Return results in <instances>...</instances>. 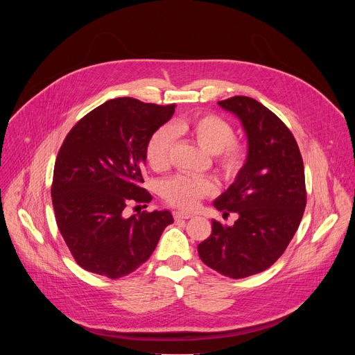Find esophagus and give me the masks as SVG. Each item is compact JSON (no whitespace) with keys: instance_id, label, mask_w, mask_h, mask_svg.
Here are the masks:
<instances>
[{"instance_id":"obj_1","label":"esophagus","mask_w":355,"mask_h":355,"mask_svg":"<svg viewBox=\"0 0 355 355\" xmlns=\"http://www.w3.org/2000/svg\"><path fill=\"white\" fill-rule=\"evenodd\" d=\"M173 216H174V219H175V220H180V219H189V218H192V215H191V214H188V212H181V211H175V212L173 214Z\"/></svg>"}]
</instances>
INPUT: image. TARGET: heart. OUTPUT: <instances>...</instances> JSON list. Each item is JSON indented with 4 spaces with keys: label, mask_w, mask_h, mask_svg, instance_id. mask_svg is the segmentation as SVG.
Instances as JSON below:
<instances>
[{
    "label": "heart",
    "mask_w": 355,
    "mask_h": 355,
    "mask_svg": "<svg viewBox=\"0 0 355 355\" xmlns=\"http://www.w3.org/2000/svg\"><path fill=\"white\" fill-rule=\"evenodd\" d=\"M175 136H187L214 155L216 167L226 180L236 178L245 166L247 148L233 137L232 125L214 114H198L178 119L171 126H162L148 137L144 156L151 170L168 168ZM215 189L211 178L175 175L162 184L160 192L167 204L181 209H193L202 198L212 195Z\"/></svg>",
    "instance_id": "b5f03b06"
}]
</instances>
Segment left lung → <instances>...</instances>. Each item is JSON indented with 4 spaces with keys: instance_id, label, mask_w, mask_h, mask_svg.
Returning a JSON list of instances; mask_svg holds the SVG:
<instances>
[{
    "instance_id": "obj_1",
    "label": "left lung",
    "mask_w": 355,
    "mask_h": 355,
    "mask_svg": "<svg viewBox=\"0 0 355 355\" xmlns=\"http://www.w3.org/2000/svg\"><path fill=\"white\" fill-rule=\"evenodd\" d=\"M218 104L240 119L247 160L214 202L223 215L237 214V220L233 226L214 220L198 254L212 270L239 279L266 271L284 254L305 212V170L291 130L259 101L236 95Z\"/></svg>"
}]
</instances>
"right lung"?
<instances>
[{
    "instance_id": "add662e5",
    "label": "right lung",
    "mask_w": 355,
    "mask_h": 355,
    "mask_svg": "<svg viewBox=\"0 0 355 355\" xmlns=\"http://www.w3.org/2000/svg\"><path fill=\"white\" fill-rule=\"evenodd\" d=\"M175 104H144L122 96L81 118L66 136L55 164L52 200L58 227L77 264L116 279L148 260L163 230L174 222L168 211L123 209L148 204L140 187L148 137L168 122Z\"/></svg>"
}]
</instances>
